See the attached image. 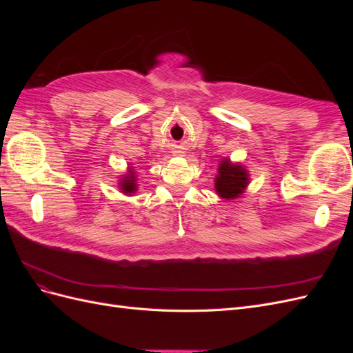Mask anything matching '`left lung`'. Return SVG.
<instances>
[{
  "instance_id": "obj_1",
  "label": "left lung",
  "mask_w": 353,
  "mask_h": 353,
  "mask_svg": "<svg viewBox=\"0 0 353 353\" xmlns=\"http://www.w3.org/2000/svg\"><path fill=\"white\" fill-rule=\"evenodd\" d=\"M250 183L249 170L240 162H231L228 157L221 159L218 175L215 176V191L221 199H239Z\"/></svg>"
}]
</instances>
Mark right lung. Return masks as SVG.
Here are the masks:
<instances>
[{
  "label": "right lung",
  "instance_id": "right-lung-1",
  "mask_svg": "<svg viewBox=\"0 0 353 353\" xmlns=\"http://www.w3.org/2000/svg\"><path fill=\"white\" fill-rule=\"evenodd\" d=\"M117 187H119L121 193H123L126 196H132L134 193H137L138 184H137L135 170H134L132 166H128L126 168V172H123L121 179L117 181Z\"/></svg>",
  "mask_w": 353,
  "mask_h": 353
}]
</instances>
